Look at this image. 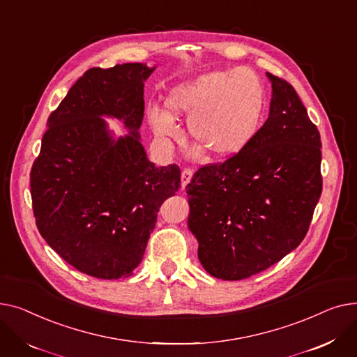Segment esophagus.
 Wrapping results in <instances>:
<instances>
[{"label": "esophagus", "instance_id": "esophagus-1", "mask_svg": "<svg viewBox=\"0 0 357 357\" xmlns=\"http://www.w3.org/2000/svg\"><path fill=\"white\" fill-rule=\"evenodd\" d=\"M192 177H193V170H192V169H184V170L181 172V187H183V188H184L188 183H190Z\"/></svg>", "mask_w": 357, "mask_h": 357}]
</instances>
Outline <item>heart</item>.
I'll return each instance as SVG.
<instances>
[{
	"label": "heart",
	"mask_w": 357,
	"mask_h": 357,
	"mask_svg": "<svg viewBox=\"0 0 357 357\" xmlns=\"http://www.w3.org/2000/svg\"><path fill=\"white\" fill-rule=\"evenodd\" d=\"M262 105L261 80L252 69L243 66L200 75L176 86L165 99L174 116L188 119L192 138L212 157H227L243 149L258 128ZM171 116L157 107L149 109L157 135H178Z\"/></svg>",
	"instance_id": "b5f03b06"
}]
</instances>
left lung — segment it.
I'll use <instances>...</instances> for the list:
<instances>
[{"instance_id":"left-lung-1","label":"left lung","mask_w":357,"mask_h":357,"mask_svg":"<svg viewBox=\"0 0 357 357\" xmlns=\"http://www.w3.org/2000/svg\"><path fill=\"white\" fill-rule=\"evenodd\" d=\"M272 83L268 119L243 149L206 164L187 184L188 229L215 278L239 281L281 261L305 238L321 196V139L289 83Z\"/></svg>"}]
</instances>
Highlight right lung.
<instances>
[{"mask_svg": "<svg viewBox=\"0 0 357 357\" xmlns=\"http://www.w3.org/2000/svg\"><path fill=\"white\" fill-rule=\"evenodd\" d=\"M155 68L125 63L83 73L50 114L30 173L40 235L77 271L130 277L162 202L180 188L176 164L155 167L139 141L144 80ZM100 116L130 130L114 140Z\"/></svg>", "mask_w": 357, "mask_h": 357, "instance_id": "obj_1", "label": "right lung"}]
</instances>
